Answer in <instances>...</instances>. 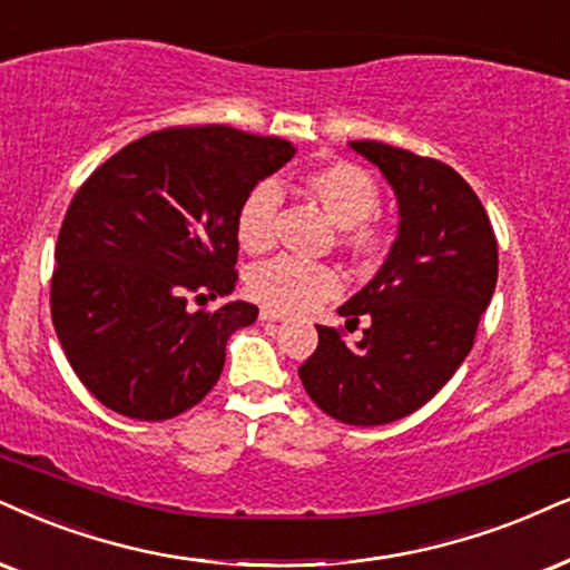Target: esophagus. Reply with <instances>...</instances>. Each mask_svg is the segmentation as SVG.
<instances>
[{
	"label": "esophagus",
	"mask_w": 570,
	"mask_h": 570,
	"mask_svg": "<svg viewBox=\"0 0 570 570\" xmlns=\"http://www.w3.org/2000/svg\"><path fill=\"white\" fill-rule=\"evenodd\" d=\"M261 318H263V321H273V323H278V321H284L286 315H284V313H278V309L263 307V309H261Z\"/></svg>",
	"instance_id": "obj_1"
}]
</instances>
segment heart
Instances as JSON below:
<instances>
[{
	"label": "heart",
	"mask_w": 570,
	"mask_h": 570,
	"mask_svg": "<svg viewBox=\"0 0 570 570\" xmlns=\"http://www.w3.org/2000/svg\"><path fill=\"white\" fill-rule=\"evenodd\" d=\"M302 186L342 226V244L352 255L373 257L389 244V223L379 213L381 189L363 165L318 163L302 173ZM281 191L263 181L247 191L236 213V239L249 255H265L278 236ZM249 297L278 313H302L342 289V276L323 263L276 257L257 265L247 281Z\"/></svg>",
	"instance_id": "1"
}]
</instances>
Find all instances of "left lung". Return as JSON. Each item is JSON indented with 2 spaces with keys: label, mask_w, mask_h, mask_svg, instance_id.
<instances>
[{
  "label": "left lung",
  "mask_w": 570,
  "mask_h": 570,
  "mask_svg": "<svg viewBox=\"0 0 570 570\" xmlns=\"http://www.w3.org/2000/svg\"><path fill=\"white\" fill-rule=\"evenodd\" d=\"M392 184L400 234L386 263L338 315L357 326H318V347L299 365L309 400L350 426H384L423 407L460 368L497 284L489 215L450 165L381 141H350Z\"/></svg>",
  "instance_id": "obj_1"
}]
</instances>
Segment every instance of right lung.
Wrapping results in <instances>:
<instances>
[{
  "instance_id": "1",
  "label": "right lung",
  "mask_w": 570,
  "mask_h": 570,
  "mask_svg": "<svg viewBox=\"0 0 570 570\" xmlns=\"http://www.w3.org/2000/svg\"><path fill=\"white\" fill-rule=\"evenodd\" d=\"M292 157L276 136L170 126L81 184L57 236L49 307L70 368L105 407L168 421L215 386L228 336L257 307L191 302L234 292L242 199Z\"/></svg>"
}]
</instances>
